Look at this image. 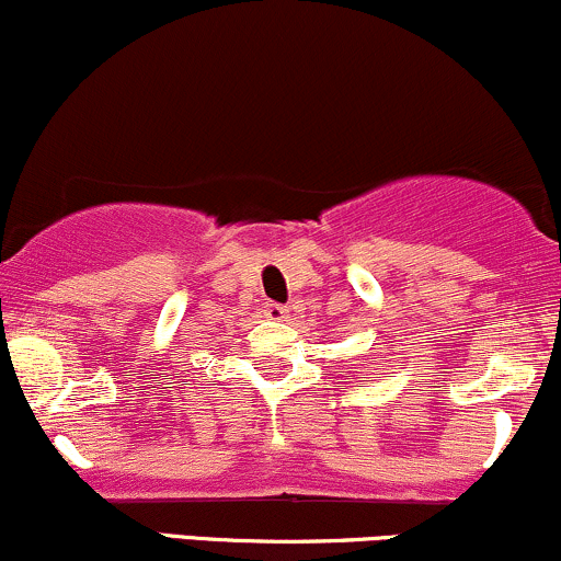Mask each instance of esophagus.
Listing matches in <instances>:
<instances>
[{"mask_svg":"<svg viewBox=\"0 0 561 561\" xmlns=\"http://www.w3.org/2000/svg\"><path fill=\"white\" fill-rule=\"evenodd\" d=\"M263 316H266L268 321H287L289 310L285 306H276V302H266V306H263Z\"/></svg>","mask_w":561,"mask_h":561,"instance_id":"1","label":"esophagus"}]
</instances>
